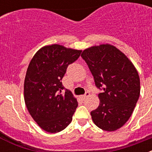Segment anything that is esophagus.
I'll return each mask as SVG.
<instances>
[{"label": "esophagus", "mask_w": 152, "mask_h": 152, "mask_svg": "<svg viewBox=\"0 0 152 152\" xmlns=\"http://www.w3.org/2000/svg\"><path fill=\"white\" fill-rule=\"evenodd\" d=\"M90 96V92H86L85 94H84V95H81V96H80V97L82 98V99H85L86 97H88V96Z\"/></svg>", "instance_id": "esophagus-1"}]
</instances>
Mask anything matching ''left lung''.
I'll return each mask as SVG.
<instances>
[{
  "instance_id": "obj_1",
  "label": "left lung",
  "mask_w": 152,
  "mask_h": 152,
  "mask_svg": "<svg viewBox=\"0 0 152 152\" xmlns=\"http://www.w3.org/2000/svg\"><path fill=\"white\" fill-rule=\"evenodd\" d=\"M81 57L88 65L100 105L91 112L97 127L112 132L121 128L133 112L140 95V79L136 68L126 55L110 44L90 47Z\"/></svg>"
}]
</instances>
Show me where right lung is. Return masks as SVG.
<instances>
[{
    "instance_id": "obj_1",
    "label": "right lung",
    "mask_w": 152,
    "mask_h": 152,
    "mask_svg": "<svg viewBox=\"0 0 152 152\" xmlns=\"http://www.w3.org/2000/svg\"><path fill=\"white\" fill-rule=\"evenodd\" d=\"M80 53L81 50L58 44L45 45L29 62L24 80V100L31 116L47 132L62 131L72 122L78 103L61 80L68 65Z\"/></svg>"
}]
</instances>
